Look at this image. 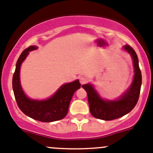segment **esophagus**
Instances as JSON below:
<instances>
[{"mask_svg":"<svg viewBox=\"0 0 153 153\" xmlns=\"http://www.w3.org/2000/svg\"><path fill=\"white\" fill-rule=\"evenodd\" d=\"M79 82H80V83H81V85H84L88 82V79L86 78V77L81 76L79 78Z\"/></svg>","mask_w":153,"mask_h":153,"instance_id":"esophagus-1","label":"esophagus"}]
</instances>
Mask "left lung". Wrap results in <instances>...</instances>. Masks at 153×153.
Here are the masks:
<instances>
[{
	"instance_id": "8db88e82",
	"label": "left lung",
	"mask_w": 153,
	"mask_h": 153,
	"mask_svg": "<svg viewBox=\"0 0 153 153\" xmlns=\"http://www.w3.org/2000/svg\"><path fill=\"white\" fill-rule=\"evenodd\" d=\"M132 59L134 77L129 88L117 100H104L95 90L93 85L85 84L82 87L88 94L90 112L96 118L103 120H112L124 116L131 111L137 104L141 87L142 76L138 65V58L135 51L129 45L123 47Z\"/></svg>"
}]
</instances>
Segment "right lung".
I'll use <instances>...</instances> for the list:
<instances>
[{"label":"right lung","mask_w":153,"mask_h":153,"mask_svg":"<svg viewBox=\"0 0 153 153\" xmlns=\"http://www.w3.org/2000/svg\"><path fill=\"white\" fill-rule=\"evenodd\" d=\"M36 46H30L19 56L16 63L13 77V88L16 100L19 108L27 116L42 122H53L62 120L68 114V107L74 94L80 88L78 79L62 85L48 99L39 100L30 99L24 92L21 85L20 69L22 62L28 56L29 52L37 49Z\"/></svg>","instance_id":"1"}]
</instances>
